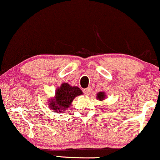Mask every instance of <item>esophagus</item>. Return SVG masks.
<instances>
[{
    "label": "esophagus",
    "mask_w": 160,
    "mask_h": 160,
    "mask_svg": "<svg viewBox=\"0 0 160 160\" xmlns=\"http://www.w3.org/2000/svg\"><path fill=\"white\" fill-rule=\"evenodd\" d=\"M91 90H92V89H91L90 88L84 89V94L86 95H90V92H91Z\"/></svg>",
    "instance_id": "34e87169"
}]
</instances>
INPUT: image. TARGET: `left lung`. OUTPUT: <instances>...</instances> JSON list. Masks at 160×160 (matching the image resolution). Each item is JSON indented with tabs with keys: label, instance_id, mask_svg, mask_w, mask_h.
I'll return each instance as SVG.
<instances>
[{
	"label": "left lung",
	"instance_id": "8db88e82",
	"mask_svg": "<svg viewBox=\"0 0 160 160\" xmlns=\"http://www.w3.org/2000/svg\"><path fill=\"white\" fill-rule=\"evenodd\" d=\"M106 97H107V95H106L105 92H99L96 95V98L98 101H103L106 98Z\"/></svg>",
	"mask_w": 160,
	"mask_h": 160
}]
</instances>
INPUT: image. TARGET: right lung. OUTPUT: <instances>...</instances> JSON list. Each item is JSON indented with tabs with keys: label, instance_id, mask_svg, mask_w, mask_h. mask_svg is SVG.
Segmentation results:
<instances>
[{
	"label": "right lung",
	"instance_id": "obj_1",
	"mask_svg": "<svg viewBox=\"0 0 160 160\" xmlns=\"http://www.w3.org/2000/svg\"><path fill=\"white\" fill-rule=\"evenodd\" d=\"M82 95L83 92L78 87L71 86L68 83H62L61 86L56 90L53 98H50L48 103L53 112L61 113L70 108L76 96Z\"/></svg>",
	"mask_w": 160,
	"mask_h": 160
}]
</instances>
